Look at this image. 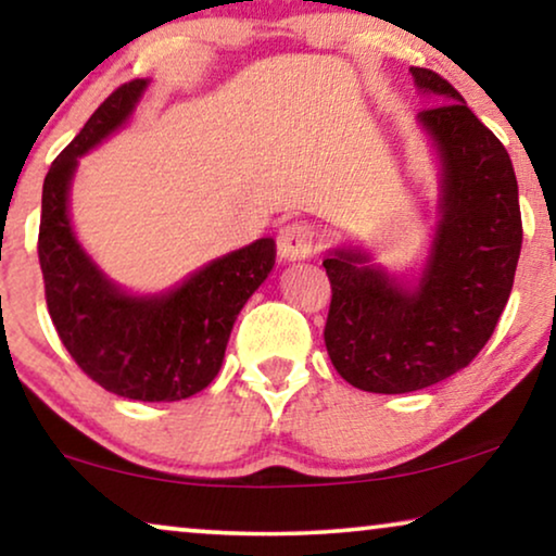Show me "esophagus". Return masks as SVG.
Here are the masks:
<instances>
[{"instance_id": "esophagus-1", "label": "esophagus", "mask_w": 556, "mask_h": 556, "mask_svg": "<svg viewBox=\"0 0 556 556\" xmlns=\"http://www.w3.org/2000/svg\"><path fill=\"white\" fill-rule=\"evenodd\" d=\"M277 247L279 254L289 262L307 260V256H312L319 249V233L315 226L307 222H292L279 229Z\"/></svg>"}]
</instances>
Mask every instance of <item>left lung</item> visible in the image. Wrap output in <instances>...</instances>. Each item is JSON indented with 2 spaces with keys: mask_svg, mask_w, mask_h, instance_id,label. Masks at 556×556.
I'll return each instance as SVG.
<instances>
[{
  "mask_svg": "<svg viewBox=\"0 0 556 556\" xmlns=\"http://www.w3.org/2000/svg\"><path fill=\"white\" fill-rule=\"evenodd\" d=\"M438 96L418 113L441 153V224L418 287H403L357 249L323 262L332 302L325 345L334 370L367 393H413L464 370L509 302L521 211L509 153L448 80L410 67Z\"/></svg>",
  "mask_w": 556,
  "mask_h": 556,
  "instance_id": "8db88e82",
  "label": "left lung"
}]
</instances>
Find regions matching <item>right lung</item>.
<instances>
[{
	"label": "right lung",
	"instance_id": "obj_1",
	"mask_svg": "<svg viewBox=\"0 0 556 556\" xmlns=\"http://www.w3.org/2000/svg\"><path fill=\"white\" fill-rule=\"evenodd\" d=\"M146 85L130 80L113 90L52 161L37 254L47 309L77 367L121 397L170 403L197 395L216 378L237 315L275 267L277 249L275 239H256L159 296L125 294L90 262L70 226V181L77 159L121 128Z\"/></svg>",
	"mask_w": 556,
	"mask_h": 556
}]
</instances>
